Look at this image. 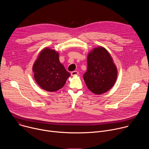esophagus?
<instances>
[{
    "instance_id": "obj_1",
    "label": "esophagus",
    "mask_w": 149,
    "mask_h": 149,
    "mask_svg": "<svg viewBox=\"0 0 149 149\" xmlns=\"http://www.w3.org/2000/svg\"><path fill=\"white\" fill-rule=\"evenodd\" d=\"M78 71H72V72H71V75H72V76H74V75H78Z\"/></svg>"
}]
</instances>
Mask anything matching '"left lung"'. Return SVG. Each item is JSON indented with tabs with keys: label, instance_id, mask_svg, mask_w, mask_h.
I'll return each mask as SVG.
<instances>
[{
	"label": "left lung",
	"instance_id": "1",
	"mask_svg": "<svg viewBox=\"0 0 149 149\" xmlns=\"http://www.w3.org/2000/svg\"><path fill=\"white\" fill-rule=\"evenodd\" d=\"M117 70L112 58L103 47L94 48L87 58V70L83 75L88 88L95 94L109 91L114 84Z\"/></svg>",
	"mask_w": 149,
	"mask_h": 149
}]
</instances>
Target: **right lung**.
Returning a JSON list of instances; mask_svg holds the SVG:
<instances>
[{
  "label": "right lung",
  "instance_id": "add662e5",
  "mask_svg": "<svg viewBox=\"0 0 149 149\" xmlns=\"http://www.w3.org/2000/svg\"><path fill=\"white\" fill-rule=\"evenodd\" d=\"M33 71L39 86L49 92L62 88L71 75L60 63L58 53L49 48L40 52L34 63Z\"/></svg>",
  "mask_w": 149,
  "mask_h": 149
}]
</instances>
